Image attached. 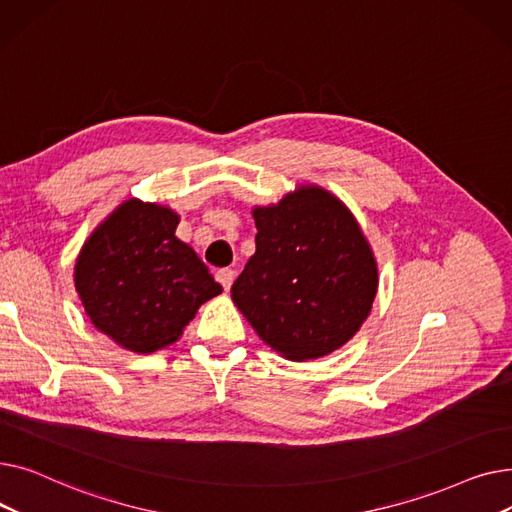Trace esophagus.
I'll use <instances>...</instances> for the list:
<instances>
[{
	"label": "esophagus",
	"mask_w": 512,
	"mask_h": 512,
	"mask_svg": "<svg viewBox=\"0 0 512 512\" xmlns=\"http://www.w3.org/2000/svg\"><path fill=\"white\" fill-rule=\"evenodd\" d=\"M234 278H236V272L230 270V267H224V270H218V274H215V280L224 286V290H230Z\"/></svg>",
	"instance_id": "esophagus-1"
}]
</instances>
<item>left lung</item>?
Wrapping results in <instances>:
<instances>
[{
  "label": "left lung",
  "instance_id": "8db88e82",
  "mask_svg": "<svg viewBox=\"0 0 512 512\" xmlns=\"http://www.w3.org/2000/svg\"><path fill=\"white\" fill-rule=\"evenodd\" d=\"M255 253L232 301L257 336L288 361L326 357L369 317L380 274L353 211L317 184L255 205Z\"/></svg>",
  "mask_w": 512,
  "mask_h": 512
}]
</instances>
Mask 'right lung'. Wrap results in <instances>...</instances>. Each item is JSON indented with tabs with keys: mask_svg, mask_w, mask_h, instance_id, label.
Segmentation results:
<instances>
[{
	"mask_svg": "<svg viewBox=\"0 0 512 512\" xmlns=\"http://www.w3.org/2000/svg\"><path fill=\"white\" fill-rule=\"evenodd\" d=\"M180 215L130 197L91 232L74 263V288L91 324L130 353L174 344L199 307L218 297L199 255L176 236Z\"/></svg>",
	"mask_w": 512,
	"mask_h": 512,
	"instance_id": "right-lung-1",
	"label": "right lung"
}]
</instances>
